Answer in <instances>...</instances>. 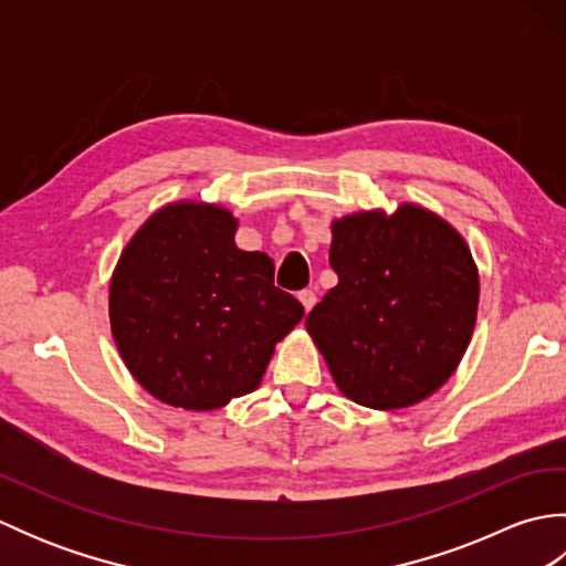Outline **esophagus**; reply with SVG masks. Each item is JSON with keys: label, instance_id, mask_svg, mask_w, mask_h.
Returning a JSON list of instances; mask_svg holds the SVG:
<instances>
[{"label": "esophagus", "instance_id": "1", "mask_svg": "<svg viewBox=\"0 0 566 566\" xmlns=\"http://www.w3.org/2000/svg\"><path fill=\"white\" fill-rule=\"evenodd\" d=\"M298 302H302L304 311H306V314H308V311L316 306V294H314V292H311V290H304V292H298Z\"/></svg>", "mask_w": 566, "mask_h": 566}]
</instances>
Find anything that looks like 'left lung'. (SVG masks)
<instances>
[{"label":"left lung","mask_w":566,"mask_h":566,"mask_svg":"<svg viewBox=\"0 0 566 566\" xmlns=\"http://www.w3.org/2000/svg\"><path fill=\"white\" fill-rule=\"evenodd\" d=\"M338 284L306 328L338 389L391 411L438 391L472 340L479 274L462 235L440 216L401 203L333 223Z\"/></svg>","instance_id":"left-lung-1"}]
</instances>
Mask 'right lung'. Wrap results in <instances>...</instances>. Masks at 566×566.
<instances>
[{
    "label": "right lung",
    "mask_w": 566,
    "mask_h": 566,
    "mask_svg": "<svg viewBox=\"0 0 566 566\" xmlns=\"http://www.w3.org/2000/svg\"><path fill=\"white\" fill-rule=\"evenodd\" d=\"M238 221L197 201L155 211L118 260L109 316L118 353L163 403L211 411L255 391L304 306L274 262L235 245Z\"/></svg>",
    "instance_id": "add662e5"
}]
</instances>
